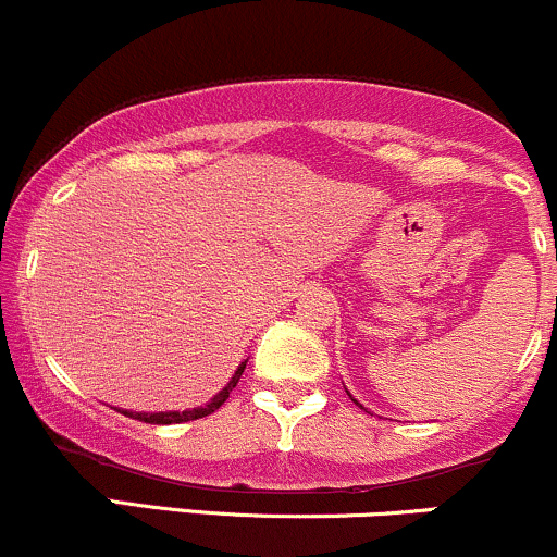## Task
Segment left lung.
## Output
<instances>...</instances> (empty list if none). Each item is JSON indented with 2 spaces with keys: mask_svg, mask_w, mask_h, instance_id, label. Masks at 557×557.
<instances>
[{
  "mask_svg": "<svg viewBox=\"0 0 557 557\" xmlns=\"http://www.w3.org/2000/svg\"><path fill=\"white\" fill-rule=\"evenodd\" d=\"M345 393H348V389H345ZM348 395H350V393H348ZM350 400H354V403H359V400H356V398H354V395H350ZM359 406H361V403H359ZM361 408H363V406H361Z\"/></svg>",
  "mask_w": 557,
  "mask_h": 557,
  "instance_id": "obj_1",
  "label": "left lung"
}]
</instances>
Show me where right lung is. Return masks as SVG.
<instances>
[{
    "instance_id": "obj_1",
    "label": "right lung",
    "mask_w": 557,
    "mask_h": 557,
    "mask_svg": "<svg viewBox=\"0 0 557 557\" xmlns=\"http://www.w3.org/2000/svg\"><path fill=\"white\" fill-rule=\"evenodd\" d=\"M243 369H246V361H240V367L235 369V374L230 376V382L225 387L220 389V393L214 395L212 400L207 403V406H198V408H188V411H159V413H140V411H123L125 417L131 419H138V421H146V424H183V421H194V419H203L209 417V413H214L216 408L222 406L230 398V393H233V387L238 385Z\"/></svg>"
}]
</instances>
